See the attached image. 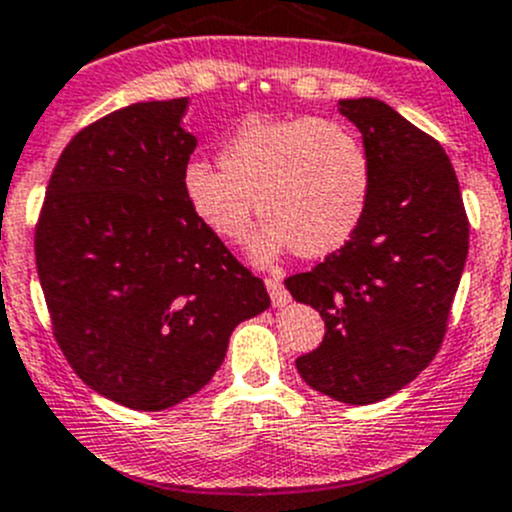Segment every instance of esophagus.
Here are the masks:
<instances>
[{"label":"esophagus","mask_w":512,"mask_h":512,"mask_svg":"<svg viewBox=\"0 0 512 512\" xmlns=\"http://www.w3.org/2000/svg\"><path fill=\"white\" fill-rule=\"evenodd\" d=\"M266 289H269V296L271 301H274L276 309H284V306L289 304V294H286L284 284H281L276 276H269V279H266Z\"/></svg>","instance_id":"34e87169"}]
</instances>
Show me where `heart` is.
I'll return each mask as SVG.
<instances>
[{"instance_id": "heart-1", "label": "heart", "mask_w": 512, "mask_h": 512, "mask_svg": "<svg viewBox=\"0 0 512 512\" xmlns=\"http://www.w3.org/2000/svg\"><path fill=\"white\" fill-rule=\"evenodd\" d=\"M218 165L191 160L180 188L216 238L243 243L261 211L253 259L296 251L324 259L352 241L372 198V160L352 128L334 120L246 118L221 145Z\"/></svg>"}]
</instances>
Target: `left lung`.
I'll return each mask as SVG.
<instances>
[{"label":"left lung","instance_id":"8db88e82","mask_svg":"<svg viewBox=\"0 0 512 512\" xmlns=\"http://www.w3.org/2000/svg\"><path fill=\"white\" fill-rule=\"evenodd\" d=\"M372 160V198L352 241L284 281L324 319L296 359L301 379L344 405L399 392L435 359L467 259L460 183L442 145L374 97L339 100Z\"/></svg>","mask_w":512,"mask_h":512}]
</instances>
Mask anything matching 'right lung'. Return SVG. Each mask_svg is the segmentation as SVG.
Segmentation results:
<instances>
[{"instance_id": "add662e5", "label": "right lung", "mask_w": 512, "mask_h": 512, "mask_svg": "<svg viewBox=\"0 0 512 512\" xmlns=\"http://www.w3.org/2000/svg\"><path fill=\"white\" fill-rule=\"evenodd\" d=\"M188 97L135 102L77 133L47 186L34 253L55 339L102 397L160 412L201 392L241 321L271 306L188 208Z\"/></svg>"}]
</instances>
